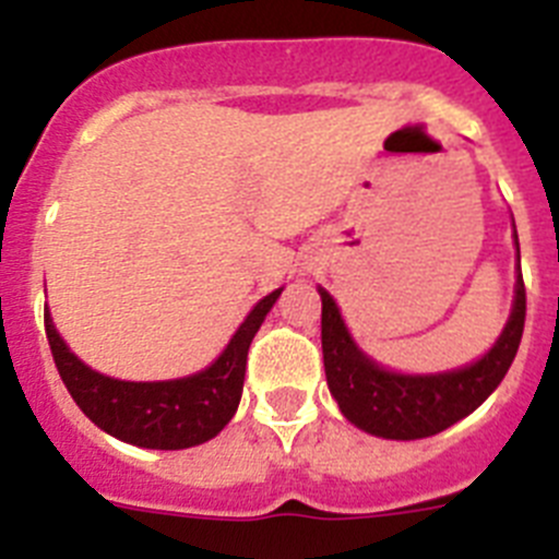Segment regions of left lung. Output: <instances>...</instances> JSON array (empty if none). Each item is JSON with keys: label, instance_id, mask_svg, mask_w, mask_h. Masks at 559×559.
Returning a JSON list of instances; mask_svg holds the SVG:
<instances>
[{"label": "left lung", "instance_id": "8db88e82", "mask_svg": "<svg viewBox=\"0 0 559 559\" xmlns=\"http://www.w3.org/2000/svg\"><path fill=\"white\" fill-rule=\"evenodd\" d=\"M518 243V235H515ZM521 263V249H518ZM322 294V353L330 394L360 431L383 439H423L445 431L476 412L515 360L526 322V288L518 269L515 305L492 349L476 364L439 374H397L378 367L355 347L333 296Z\"/></svg>", "mask_w": 559, "mask_h": 559}]
</instances>
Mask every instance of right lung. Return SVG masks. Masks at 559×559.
<instances>
[{
    "mask_svg": "<svg viewBox=\"0 0 559 559\" xmlns=\"http://www.w3.org/2000/svg\"><path fill=\"white\" fill-rule=\"evenodd\" d=\"M280 294L283 288L254 305L212 367L179 380L133 383V380L106 378L88 369L75 353H69L49 319V310H44V330L63 386L97 428L131 445L181 451L218 437L226 423L235 417L243 392L249 344Z\"/></svg>",
    "mask_w": 559,
    "mask_h": 559,
    "instance_id": "add662e5",
    "label": "right lung"
}]
</instances>
